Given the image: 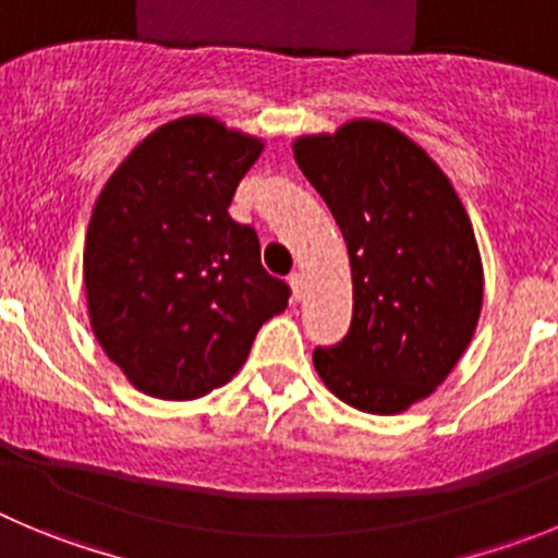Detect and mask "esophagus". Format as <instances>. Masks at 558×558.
<instances>
[{
	"instance_id": "obj_1",
	"label": "esophagus",
	"mask_w": 558,
	"mask_h": 558,
	"mask_svg": "<svg viewBox=\"0 0 558 558\" xmlns=\"http://www.w3.org/2000/svg\"><path fill=\"white\" fill-rule=\"evenodd\" d=\"M289 283H291V291H294V300H303V296H305V275L303 272H291Z\"/></svg>"
}]
</instances>
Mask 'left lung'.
I'll use <instances>...</instances> for the list:
<instances>
[{
	"label": "left lung",
	"instance_id": "obj_1",
	"mask_svg": "<svg viewBox=\"0 0 558 558\" xmlns=\"http://www.w3.org/2000/svg\"><path fill=\"white\" fill-rule=\"evenodd\" d=\"M350 250L352 325L314 350L322 383L350 408L397 415L444 383L482 314L471 220L429 154L383 121L294 140Z\"/></svg>",
	"mask_w": 558,
	"mask_h": 558
}]
</instances>
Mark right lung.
Instances as JSON below:
<instances>
[{
	"instance_id": "obj_1",
	"label": "right lung",
	"mask_w": 558,
	"mask_h": 558,
	"mask_svg": "<svg viewBox=\"0 0 558 558\" xmlns=\"http://www.w3.org/2000/svg\"><path fill=\"white\" fill-rule=\"evenodd\" d=\"M264 143L208 114L150 132L104 184L85 236L93 332L129 383L184 402L226 385L291 289L228 206Z\"/></svg>"
}]
</instances>
